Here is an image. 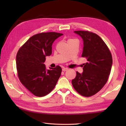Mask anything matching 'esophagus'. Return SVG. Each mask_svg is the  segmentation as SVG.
<instances>
[{"instance_id": "1", "label": "esophagus", "mask_w": 126, "mask_h": 126, "mask_svg": "<svg viewBox=\"0 0 126 126\" xmlns=\"http://www.w3.org/2000/svg\"><path fill=\"white\" fill-rule=\"evenodd\" d=\"M68 70V68H62V71H67Z\"/></svg>"}]
</instances>
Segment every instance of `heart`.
Returning a JSON list of instances; mask_svg holds the SVG:
<instances>
[{"label":"heart","mask_w":126,"mask_h":126,"mask_svg":"<svg viewBox=\"0 0 126 126\" xmlns=\"http://www.w3.org/2000/svg\"><path fill=\"white\" fill-rule=\"evenodd\" d=\"M74 40H76V39H73V38H69V39L68 40V42H69V41H74Z\"/></svg>","instance_id":"obj_1"}]
</instances>
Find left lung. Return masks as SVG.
Listing matches in <instances>:
<instances>
[{
  "instance_id": "1",
  "label": "left lung",
  "mask_w": 126,
  "mask_h": 126,
  "mask_svg": "<svg viewBox=\"0 0 126 126\" xmlns=\"http://www.w3.org/2000/svg\"><path fill=\"white\" fill-rule=\"evenodd\" d=\"M82 37L83 50L82 57L87 63L83 64L82 74L76 72L72 84L79 94L90 97L98 93L107 82L113 63L108 47L97 34L88 31H75Z\"/></svg>"
}]
</instances>
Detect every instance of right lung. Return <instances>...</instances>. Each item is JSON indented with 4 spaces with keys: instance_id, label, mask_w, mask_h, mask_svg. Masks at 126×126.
<instances>
[{
    "instance_id": "1",
    "label": "right lung",
    "mask_w": 126,
    "mask_h": 126,
    "mask_svg": "<svg viewBox=\"0 0 126 126\" xmlns=\"http://www.w3.org/2000/svg\"><path fill=\"white\" fill-rule=\"evenodd\" d=\"M62 33L50 32L31 37L18 51L16 56L17 75L20 82L34 96L43 97L54 89L62 73L56 66L46 70L45 57L52 53V45Z\"/></svg>"
}]
</instances>
